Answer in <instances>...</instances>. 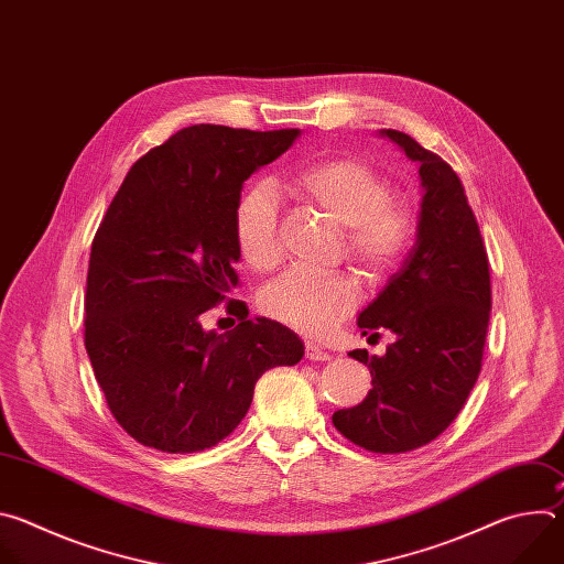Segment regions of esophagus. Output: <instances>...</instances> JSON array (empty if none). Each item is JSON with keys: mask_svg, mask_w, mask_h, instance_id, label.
I'll return each instance as SVG.
<instances>
[{"mask_svg": "<svg viewBox=\"0 0 564 564\" xmlns=\"http://www.w3.org/2000/svg\"><path fill=\"white\" fill-rule=\"evenodd\" d=\"M305 357H307L310 361H330V352L324 350V348H318V346L312 344V341L305 344Z\"/></svg>", "mask_w": 564, "mask_h": 564, "instance_id": "34e87169", "label": "esophagus"}]
</instances>
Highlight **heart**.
I'll use <instances>...</instances> for the list:
<instances>
[{
  "label": "heart",
  "mask_w": 564,
  "mask_h": 564,
  "mask_svg": "<svg viewBox=\"0 0 564 564\" xmlns=\"http://www.w3.org/2000/svg\"><path fill=\"white\" fill-rule=\"evenodd\" d=\"M294 189L346 231V250L372 279L392 274L415 240V214L392 200L390 183L357 158H328L301 170ZM231 229L240 259L252 270H270L281 259L279 198L261 183L238 196ZM361 303L352 274H314L292 268L274 279L259 307L276 324L307 337H324Z\"/></svg>",
  "instance_id": "heart-1"
}]
</instances>
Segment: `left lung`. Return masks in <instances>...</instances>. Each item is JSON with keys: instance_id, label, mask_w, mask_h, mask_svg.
I'll return each instance as SVG.
<instances>
[{"instance_id": "left-lung-1", "label": "left lung", "mask_w": 564, "mask_h": 564, "mask_svg": "<svg viewBox=\"0 0 564 564\" xmlns=\"http://www.w3.org/2000/svg\"><path fill=\"white\" fill-rule=\"evenodd\" d=\"M420 163L422 212L409 259L359 314L364 335L394 333L383 357L352 350L372 390L359 406L333 415L335 429L372 453L415 451L442 435L462 411L481 370L491 316L485 238L462 181L409 133L383 129Z\"/></svg>"}]
</instances>
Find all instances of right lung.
<instances>
[{
  "label": "right lung",
  "instance_id": "obj_1",
  "mask_svg": "<svg viewBox=\"0 0 564 564\" xmlns=\"http://www.w3.org/2000/svg\"><path fill=\"white\" fill-rule=\"evenodd\" d=\"M299 129L194 124L140 155L91 243L85 346L116 422L140 444L196 453L246 417L259 377L294 366L303 341L270 318L227 335L200 314L234 299L231 229L243 183ZM238 303V301H236Z\"/></svg>",
  "mask_w": 564,
  "mask_h": 564
}]
</instances>
